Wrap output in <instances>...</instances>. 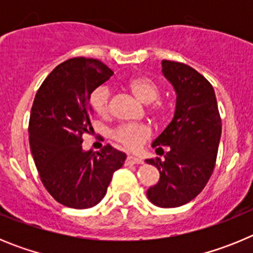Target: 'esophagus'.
Returning <instances> with one entry per match:
<instances>
[{
  "label": "esophagus",
  "mask_w": 253,
  "mask_h": 253,
  "mask_svg": "<svg viewBox=\"0 0 253 253\" xmlns=\"http://www.w3.org/2000/svg\"><path fill=\"white\" fill-rule=\"evenodd\" d=\"M126 163H128V165H140V163H143V161L140 160V158L134 157V156H130V154H129L128 157H126Z\"/></svg>",
  "instance_id": "esophagus-1"
}]
</instances>
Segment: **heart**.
Here are the masks:
<instances>
[{
	"label": "heart",
	"instance_id": "heart-1",
	"mask_svg": "<svg viewBox=\"0 0 253 253\" xmlns=\"http://www.w3.org/2000/svg\"><path fill=\"white\" fill-rule=\"evenodd\" d=\"M126 87L139 101L151 104L149 111L160 122L171 116L173 106L171 101L158 99L161 86L148 76H133L126 82ZM90 104L99 116L106 118L110 113V91L107 87H97L90 96ZM152 137V129L147 124H123L111 131V138L125 148L138 149Z\"/></svg>",
	"mask_w": 253,
	"mask_h": 253
}]
</instances>
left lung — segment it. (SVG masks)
<instances>
[{
  "label": "left lung",
  "instance_id": "8db88e82",
  "mask_svg": "<svg viewBox=\"0 0 253 253\" xmlns=\"http://www.w3.org/2000/svg\"><path fill=\"white\" fill-rule=\"evenodd\" d=\"M162 72L177 93L172 122L152 147L165 160L147 163L160 171V181L147 196L161 208H177L202 193L215 167L222 119L213 86L203 75L181 62L162 60ZM168 147L166 154L163 147Z\"/></svg>",
  "mask_w": 253,
  "mask_h": 253
}]
</instances>
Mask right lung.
Here are the masks:
<instances>
[{"label": "right lung", "instance_id": "add662e5", "mask_svg": "<svg viewBox=\"0 0 253 253\" xmlns=\"http://www.w3.org/2000/svg\"><path fill=\"white\" fill-rule=\"evenodd\" d=\"M114 72L101 60L77 57L55 67L35 95L29 142L40 180L59 204L87 209L102 200L126 154L110 144L84 152L82 135L92 129L90 95Z\"/></svg>", "mask_w": 253, "mask_h": 253}]
</instances>
